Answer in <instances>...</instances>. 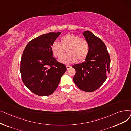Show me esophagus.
I'll return each instance as SVG.
<instances>
[{
    "label": "esophagus",
    "instance_id": "34e87169",
    "mask_svg": "<svg viewBox=\"0 0 131 131\" xmlns=\"http://www.w3.org/2000/svg\"><path fill=\"white\" fill-rule=\"evenodd\" d=\"M66 67V69H67V70H69V69H70V68L71 67V66H69V65H67Z\"/></svg>",
    "mask_w": 131,
    "mask_h": 131
}]
</instances>
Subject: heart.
<instances>
[{"label":"heart","instance_id":"b5f03b06","mask_svg":"<svg viewBox=\"0 0 131 131\" xmlns=\"http://www.w3.org/2000/svg\"><path fill=\"white\" fill-rule=\"evenodd\" d=\"M53 55L56 58H60L65 53L68 54L59 59L62 64L69 65L74 63L78 59L82 61L86 59L89 52V44L86 39L69 34L60 38V44L55 42L51 47Z\"/></svg>","mask_w":131,"mask_h":131}]
</instances>
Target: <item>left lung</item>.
I'll return each mask as SVG.
<instances>
[{
    "mask_svg": "<svg viewBox=\"0 0 131 131\" xmlns=\"http://www.w3.org/2000/svg\"><path fill=\"white\" fill-rule=\"evenodd\" d=\"M83 35L89 44V52L84 61L73 65L76 73L73 81L79 89L92 92L100 87L110 73V58L104 42L89 31Z\"/></svg>",
    "mask_w": 131,
    "mask_h": 131,
    "instance_id": "obj_1",
    "label": "left lung"
}]
</instances>
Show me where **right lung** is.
<instances>
[{"label":"right lung","instance_id":"add662e5","mask_svg":"<svg viewBox=\"0 0 131 131\" xmlns=\"http://www.w3.org/2000/svg\"><path fill=\"white\" fill-rule=\"evenodd\" d=\"M61 32H49L27 44L22 54L20 72L25 86L40 96L52 94L57 88L66 66L57 61L51 51L52 44Z\"/></svg>","mask_w":131,"mask_h":131}]
</instances>
